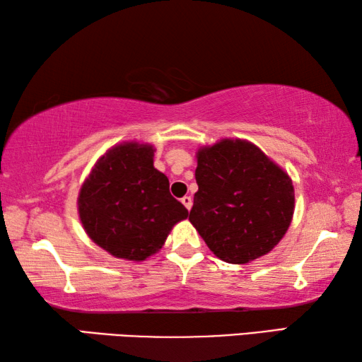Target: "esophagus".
I'll return each mask as SVG.
<instances>
[{
  "mask_svg": "<svg viewBox=\"0 0 362 362\" xmlns=\"http://www.w3.org/2000/svg\"><path fill=\"white\" fill-rule=\"evenodd\" d=\"M182 204L185 206L188 211L192 209V206H193V199H192V196H183V198H182Z\"/></svg>",
  "mask_w": 362,
  "mask_h": 362,
  "instance_id": "esophagus-1",
  "label": "esophagus"
}]
</instances>
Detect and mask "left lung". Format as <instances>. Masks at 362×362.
I'll return each mask as SVG.
<instances>
[{
    "mask_svg": "<svg viewBox=\"0 0 362 362\" xmlns=\"http://www.w3.org/2000/svg\"><path fill=\"white\" fill-rule=\"evenodd\" d=\"M194 177L198 192L188 218L218 259L247 263L286 235L292 182L255 145L225 139L199 150Z\"/></svg>",
    "mask_w": 362,
    "mask_h": 362,
    "instance_id": "1",
    "label": "left lung"
}]
</instances>
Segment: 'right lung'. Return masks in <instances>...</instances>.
<instances>
[{
	"label": "right lung",
	"instance_id": "right-lung-1",
	"mask_svg": "<svg viewBox=\"0 0 362 362\" xmlns=\"http://www.w3.org/2000/svg\"><path fill=\"white\" fill-rule=\"evenodd\" d=\"M153 146L124 144L108 150L86 179L79 217L95 244L118 259L145 260L188 217L169 192V180L153 168Z\"/></svg>",
	"mask_w": 362,
	"mask_h": 362
}]
</instances>
